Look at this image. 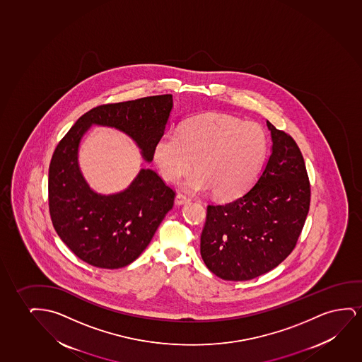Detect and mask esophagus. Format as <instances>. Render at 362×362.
<instances>
[{"label": "esophagus", "instance_id": "obj_1", "mask_svg": "<svg viewBox=\"0 0 362 362\" xmlns=\"http://www.w3.org/2000/svg\"><path fill=\"white\" fill-rule=\"evenodd\" d=\"M190 202V199L188 197H185L183 194H177V197H175V205H184V204H188Z\"/></svg>", "mask_w": 362, "mask_h": 362}]
</instances>
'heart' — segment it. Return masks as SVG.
Masks as SVG:
<instances>
[{
    "label": "heart",
    "instance_id": "b5f03b06",
    "mask_svg": "<svg viewBox=\"0 0 362 362\" xmlns=\"http://www.w3.org/2000/svg\"><path fill=\"white\" fill-rule=\"evenodd\" d=\"M268 148L266 131L252 121L226 114H205L165 131L153 147V162L165 182H177L194 164L182 187L193 193L213 190L233 200L257 179Z\"/></svg>",
    "mask_w": 362,
    "mask_h": 362
}]
</instances>
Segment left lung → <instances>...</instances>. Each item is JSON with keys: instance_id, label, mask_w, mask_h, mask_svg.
I'll list each match as a JSON object with an SVG mask.
<instances>
[{"instance_id": "obj_1", "label": "left lung", "mask_w": 362, "mask_h": 362, "mask_svg": "<svg viewBox=\"0 0 362 362\" xmlns=\"http://www.w3.org/2000/svg\"><path fill=\"white\" fill-rule=\"evenodd\" d=\"M272 147L248 192L223 205H209L200 238L206 267L226 281H248L277 267L296 247L310 203L300 149L269 121Z\"/></svg>"}]
</instances>
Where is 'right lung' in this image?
Segmentation results:
<instances>
[{
	"mask_svg": "<svg viewBox=\"0 0 362 362\" xmlns=\"http://www.w3.org/2000/svg\"><path fill=\"white\" fill-rule=\"evenodd\" d=\"M172 109V95L101 105L83 115L57 146L48 179L50 218L62 241L84 262L109 269L134 262L173 208L175 194L146 167L119 193L95 192L80 169L81 139L91 126L117 129L151 163Z\"/></svg>",
	"mask_w": 362,
	"mask_h": 362,
	"instance_id": "right-lung-1",
	"label": "right lung"
}]
</instances>
